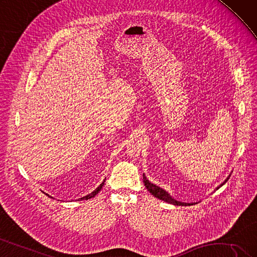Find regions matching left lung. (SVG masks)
Instances as JSON below:
<instances>
[{
    "mask_svg": "<svg viewBox=\"0 0 257 257\" xmlns=\"http://www.w3.org/2000/svg\"><path fill=\"white\" fill-rule=\"evenodd\" d=\"M229 179V177H228L225 182L221 184L219 187H221L223 186L227 180ZM144 183H145V186H146V188L148 189V191L149 192H151L152 195H154L155 197H157L158 199H160V200H163V201H165V202H168V203H171V204H174V205H190V203H185V202H179V201H176V200H174L173 199L168 192H166L165 190H163L162 188H160V187H158V186H156V185H154V184H151L149 180H147L146 179V177L144 176ZM218 187V188H219ZM217 188V189H218ZM192 204V203H191Z\"/></svg>",
    "mask_w": 257,
    "mask_h": 257,
    "instance_id": "left-lung-1",
    "label": "left lung"
}]
</instances>
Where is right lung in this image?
<instances>
[{
  "mask_svg": "<svg viewBox=\"0 0 257 257\" xmlns=\"http://www.w3.org/2000/svg\"><path fill=\"white\" fill-rule=\"evenodd\" d=\"M103 184H105V180H103V182H102L98 187H97V188H96L92 193H89V195H87V196H85V197L81 198V200H88V199H91V198H94V197L97 195V193H98V192L101 190Z\"/></svg>",
  "mask_w": 257,
  "mask_h": 257,
  "instance_id": "right-lung-1",
  "label": "right lung"
}]
</instances>
